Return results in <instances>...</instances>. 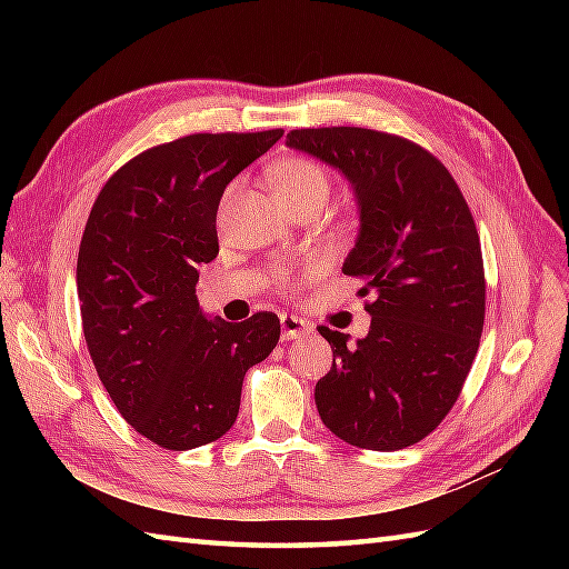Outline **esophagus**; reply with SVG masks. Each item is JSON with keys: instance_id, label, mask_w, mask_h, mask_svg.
<instances>
[{"instance_id": "34e87169", "label": "esophagus", "mask_w": 569, "mask_h": 569, "mask_svg": "<svg viewBox=\"0 0 569 569\" xmlns=\"http://www.w3.org/2000/svg\"><path fill=\"white\" fill-rule=\"evenodd\" d=\"M312 332V322L298 316H281V337L283 340H296V337H303Z\"/></svg>"}]
</instances>
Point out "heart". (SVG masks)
<instances>
[{
  "label": "heart",
  "mask_w": 569,
  "mask_h": 569,
  "mask_svg": "<svg viewBox=\"0 0 569 569\" xmlns=\"http://www.w3.org/2000/svg\"><path fill=\"white\" fill-rule=\"evenodd\" d=\"M269 180L276 196L281 198L288 210L310 200L325 202L330 196V178L325 173V168L318 161L306 159V156H291V159L276 161L269 168ZM234 190L237 183L227 188V196H232Z\"/></svg>",
  "instance_id": "1"
}]
</instances>
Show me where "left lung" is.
Returning a JSON list of instances; mask_svg holds the SVG:
<instances>
[{"label": "left lung", "mask_w": 569, "mask_h": 569, "mask_svg": "<svg viewBox=\"0 0 569 569\" xmlns=\"http://www.w3.org/2000/svg\"><path fill=\"white\" fill-rule=\"evenodd\" d=\"M286 147L337 168L355 190L359 234L342 273L365 281V340L318 328L332 367L316 406L337 438L403 450L450 413L485 330V261L462 190L418 143L361 127L293 129Z\"/></svg>", "instance_id": "left-lung-1"}]
</instances>
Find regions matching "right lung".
<instances>
[{"instance_id":"right-lung-1","label":"right lung","mask_w":569,"mask_h":569,"mask_svg":"<svg viewBox=\"0 0 569 569\" xmlns=\"http://www.w3.org/2000/svg\"><path fill=\"white\" fill-rule=\"evenodd\" d=\"M283 129L190 134L134 156L107 180L78 251L84 342L119 413L166 450L214 442L234 426L247 369L273 352L281 322L202 312L198 269L217 244L229 180Z\"/></svg>"}]
</instances>
